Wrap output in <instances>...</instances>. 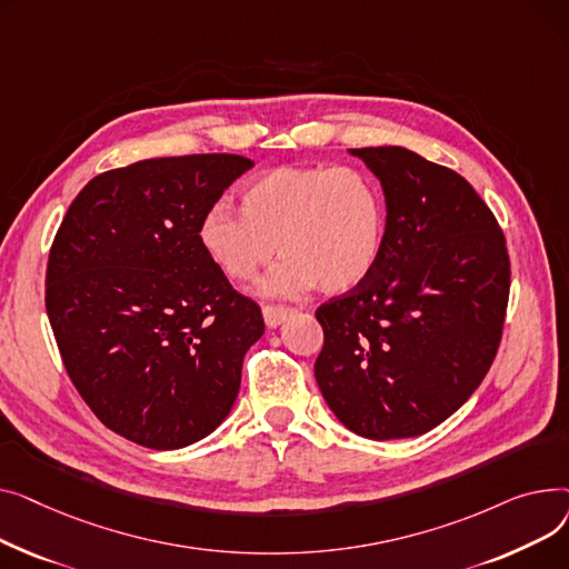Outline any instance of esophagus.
Instances as JSON below:
<instances>
[{
  "mask_svg": "<svg viewBox=\"0 0 569 569\" xmlns=\"http://www.w3.org/2000/svg\"><path fill=\"white\" fill-rule=\"evenodd\" d=\"M261 315H263L266 326L278 328L282 321H287L293 315V308H287V306H263Z\"/></svg>",
  "mask_w": 569,
  "mask_h": 569,
  "instance_id": "1",
  "label": "esophagus"
}]
</instances>
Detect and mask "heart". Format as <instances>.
<instances>
[{
	"label": "heart",
	"instance_id": "heart-1",
	"mask_svg": "<svg viewBox=\"0 0 569 569\" xmlns=\"http://www.w3.org/2000/svg\"><path fill=\"white\" fill-rule=\"evenodd\" d=\"M388 233L379 181L356 167L282 164L250 179L241 211L213 204L197 239L231 282H250L278 248L284 261L261 282L266 296H298L315 287L345 293L370 278Z\"/></svg>",
	"mask_w": 569,
	"mask_h": 569
}]
</instances>
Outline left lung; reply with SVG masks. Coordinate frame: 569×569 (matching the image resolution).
Segmentation results:
<instances>
[{"instance_id": "left-lung-1", "label": "left lung", "mask_w": 569, "mask_h": 569, "mask_svg": "<svg viewBox=\"0 0 569 569\" xmlns=\"http://www.w3.org/2000/svg\"><path fill=\"white\" fill-rule=\"evenodd\" d=\"M351 153L381 181L388 233L370 278L317 310L315 377L358 437H420L473 395L496 358L510 296L506 237L448 167L402 147Z\"/></svg>"}]
</instances>
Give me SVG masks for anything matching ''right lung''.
I'll list each match as a JSON object with an SVG mask.
<instances>
[{"label": "right lung", "instance_id": "right-lung-1", "mask_svg": "<svg viewBox=\"0 0 569 569\" xmlns=\"http://www.w3.org/2000/svg\"><path fill=\"white\" fill-rule=\"evenodd\" d=\"M254 162L151 158L93 177L50 248L46 310L73 386L119 437L202 441L229 416L259 306L216 269L199 220Z\"/></svg>", "mask_w": 569, "mask_h": 569}]
</instances>
